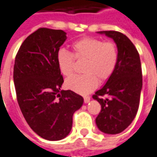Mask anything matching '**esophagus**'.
<instances>
[{
	"label": "esophagus",
	"mask_w": 157,
	"mask_h": 157,
	"mask_svg": "<svg viewBox=\"0 0 157 157\" xmlns=\"http://www.w3.org/2000/svg\"><path fill=\"white\" fill-rule=\"evenodd\" d=\"M90 97H84V102L85 103H87V102H90Z\"/></svg>",
	"instance_id": "34e87169"
}]
</instances>
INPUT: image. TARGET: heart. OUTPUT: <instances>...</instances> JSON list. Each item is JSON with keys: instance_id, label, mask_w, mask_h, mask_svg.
<instances>
[{"instance_id": "1", "label": "heart", "mask_w": 157, "mask_h": 157, "mask_svg": "<svg viewBox=\"0 0 157 157\" xmlns=\"http://www.w3.org/2000/svg\"><path fill=\"white\" fill-rule=\"evenodd\" d=\"M73 54L60 49L57 54V64L63 75L69 77L75 71V59L84 61L82 72L65 82L66 87L71 91L87 94L92 92L100 82L109 80L115 71L118 61L117 45L113 41L85 37L72 44Z\"/></svg>"}]
</instances>
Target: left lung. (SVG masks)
<instances>
[{
	"mask_svg": "<svg viewBox=\"0 0 157 157\" xmlns=\"http://www.w3.org/2000/svg\"><path fill=\"white\" fill-rule=\"evenodd\" d=\"M99 33L114 40L118 61L104 86L92 96L102 108L96 124L103 133L116 135L131 124L138 111L142 88L141 64L137 49L127 36L117 31H101Z\"/></svg>",
	"mask_w": 157,
	"mask_h": 157,
	"instance_id": "1",
	"label": "left lung"
}]
</instances>
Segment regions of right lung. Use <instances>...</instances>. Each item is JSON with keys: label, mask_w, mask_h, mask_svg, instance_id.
I'll use <instances>...</instances> for the list:
<instances>
[{"label": "right lung", "mask_w": 157, "mask_h": 157, "mask_svg": "<svg viewBox=\"0 0 157 157\" xmlns=\"http://www.w3.org/2000/svg\"><path fill=\"white\" fill-rule=\"evenodd\" d=\"M62 30L40 28L27 38L16 55L13 69L17 100L30 128L48 140H59L71 130L74 113L83 98L61 90L64 79L57 54L66 39Z\"/></svg>", "instance_id": "1"}]
</instances>
